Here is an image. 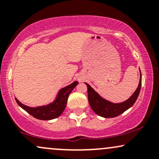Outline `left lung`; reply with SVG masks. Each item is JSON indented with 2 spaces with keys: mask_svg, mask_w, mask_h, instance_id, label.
Returning a JSON list of instances; mask_svg holds the SVG:
<instances>
[{
  "mask_svg": "<svg viewBox=\"0 0 159 159\" xmlns=\"http://www.w3.org/2000/svg\"><path fill=\"white\" fill-rule=\"evenodd\" d=\"M140 70V69H139ZM87 87L88 93V101L91 108L96 114L105 118H112L117 116L130 108L136 102L139 96L140 87H141V73L140 70V81L138 88L134 93L127 100L120 103H114L102 97L93 88L87 83H85Z\"/></svg>",
  "mask_w": 159,
  "mask_h": 159,
  "instance_id": "obj_1",
  "label": "left lung"
}]
</instances>
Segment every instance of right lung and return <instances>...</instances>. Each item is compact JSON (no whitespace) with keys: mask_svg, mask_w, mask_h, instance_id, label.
I'll return each instance as SVG.
<instances>
[{"mask_svg":"<svg viewBox=\"0 0 159 159\" xmlns=\"http://www.w3.org/2000/svg\"><path fill=\"white\" fill-rule=\"evenodd\" d=\"M78 82L75 81L66 87L61 88L58 91L54 101L45 105H40L37 107H29L19 102L17 98L15 97V99L18 105L21 108L36 119L42 120L55 119L61 116L62 113L64 111L69 94L78 85Z\"/></svg>","mask_w":159,"mask_h":159,"instance_id":"1","label":"right lung"}]
</instances>
